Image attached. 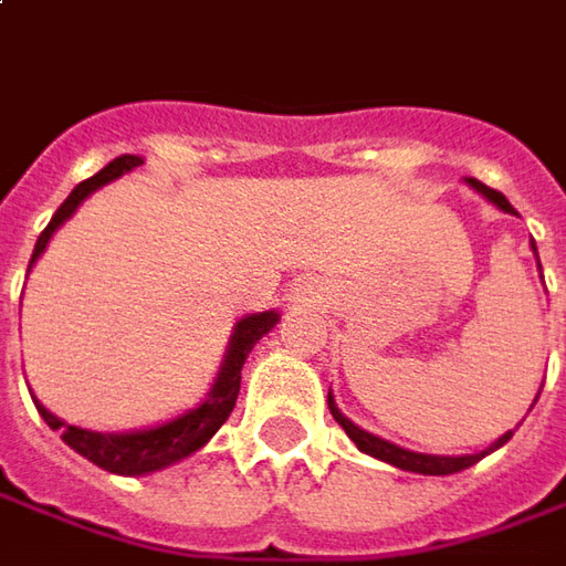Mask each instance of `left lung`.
<instances>
[{
    "instance_id": "8db88e82",
    "label": "left lung",
    "mask_w": 566,
    "mask_h": 566,
    "mask_svg": "<svg viewBox=\"0 0 566 566\" xmlns=\"http://www.w3.org/2000/svg\"><path fill=\"white\" fill-rule=\"evenodd\" d=\"M468 186L474 188V191H480V195H483L486 201H493L499 210H505V213H517V210L511 207L509 198H505L502 191H495V188L483 186V182H476V179H468ZM533 251H536V244H533ZM328 409H332L334 421H337L340 428L347 430L349 440L359 446L365 455H375V459L387 461V464H396V468H402V471H415V474H433V476L459 474V471H464V468L476 464V461L483 459V455H490L493 449H499V446L509 443L511 433H514V430L502 433V437H499V440H495L490 449H483V452H474V455H424V452H409V449H402V446H394L390 440H380V437H375V433H368V430L356 428V424L349 421L347 415H344L340 409H337V406H334L332 394H328Z\"/></svg>"
}]
</instances>
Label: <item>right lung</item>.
<instances>
[{"label": "right lung", "mask_w": 566, "mask_h": 566, "mask_svg": "<svg viewBox=\"0 0 566 566\" xmlns=\"http://www.w3.org/2000/svg\"><path fill=\"white\" fill-rule=\"evenodd\" d=\"M136 167H142V157H136V154H123V157H114L105 170H98L95 176H90L86 182H80V186L73 188L71 195H67V201L55 210L52 222L42 229L40 241H36V248H33V256H30V266L40 260V253L45 251V244H49V238L55 234L57 226H61L64 219H71L73 210L86 201L95 188L114 182L117 176L136 170ZM275 322H279V313H272V310H269V313L244 315V318L234 325L232 344L226 349V359H222V368H219L217 384L210 387L207 399H203L198 409H188L186 415L172 418L167 424H157V428L133 430V433H98V430L64 424V421L55 418L49 409H42L36 399H33V402H36V409H40L42 421L52 430H61V440L71 446L73 452H80L83 459H90L92 464L105 468L111 474H151V471H160V468L176 464V461L188 459L191 452H198V449L226 424V418L232 415L234 402H238L244 359H248V353L253 349V344H256L263 334H269L275 328Z\"/></svg>", "instance_id": "1"}]
</instances>
